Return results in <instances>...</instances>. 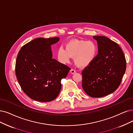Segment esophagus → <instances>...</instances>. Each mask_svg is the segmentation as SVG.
Segmentation results:
<instances>
[{
	"instance_id": "obj_1",
	"label": "esophagus",
	"mask_w": 133,
	"mask_h": 133,
	"mask_svg": "<svg viewBox=\"0 0 133 133\" xmlns=\"http://www.w3.org/2000/svg\"><path fill=\"white\" fill-rule=\"evenodd\" d=\"M70 72H71V74H74V73L76 72V70H74V69H71L70 70Z\"/></svg>"
}]
</instances>
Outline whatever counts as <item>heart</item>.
Masks as SVG:
<instances>
[{"label":"heart","mask_w":133,"mask_h":133,"mask_svg":"<svg viewBox=\"0 0 133 133\" xmlns=\"http://www.w3.org/2000/svg\"><path fill=\"white\" fill-rule=\"evenodd\" d=\"M97 54L96 44L92 41L74 39L67 42L65 49L58 48L57 56L62 63L69 62L71 57H74V62L78 67H85L91 63Z\"/></svg>","instance_id":"heart-1"}]
</instances>
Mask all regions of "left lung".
<instances>
[{
    "label": "left lung",
    "mask_w": 133,
    "mask_h": 133,
    "mask_svg": "<svg viewBox=\"0 0 133 133\" xmlns=\"http://www.w3.org/2000/svg\"><path fill=\"white\" fill-rule=\"evenodd\" d=\"M98 54L82 72V87L92 97L114 92L119 86L126 70V60L118 44L105 36H94Z\"/></svg>",
    "instance_id": "8db88e82"
}]
</instances>
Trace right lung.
<instances>
[{
	"label": "right lung",
	"mask_w": 133,
	"mask_h": 133,
	"mask_svg": "<svg viewBox=\"0 0 133 133\" xmlns=\"http://www.w3.org/2000/svg\"><path fill=\"white\" fill-rule=\"evenodd\" d=\"M58 37L34 39L23 45L16 58L15 72L22 90L39 102L55 99L61 89V81L71 68L52 58L51 45Z\"/></svg>",
	"instance_id": "obj_1"
}]
</instances>
